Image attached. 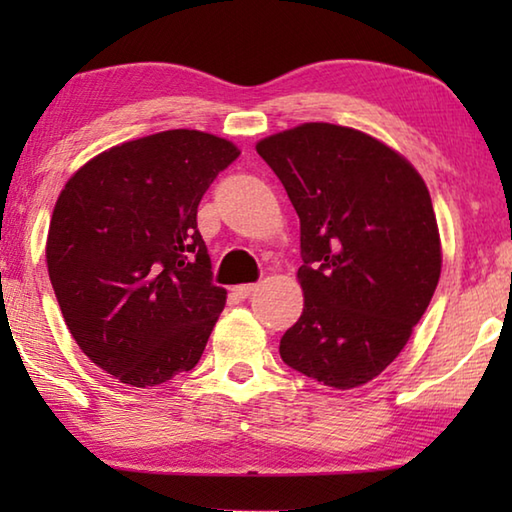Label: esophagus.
I'll return each instance as SVG.
<instances>
[{"label": "esophagus", "instance_id": "1", "mask_svg": "<svg viewBox=\"0 0 512 512\" xmlns=\"http://www.w3.org/2000/svg\"><path fill=\"white\" fill-rule=\"evenodd\" d=\"M255 289H257L255 284H239V287H235L232 291H235V296H239V298H248Z\"/></svg>", "mask_w": 512, "mask_h": 512}]
</instances>
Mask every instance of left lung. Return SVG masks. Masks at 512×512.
I'll return each instance as SVG.
<instances>
[{"label": "left lung", "instance_id": "obj_1", "mask_svg": "<svg viewBox=\"0 0 512 512\" xmlns=\"http://www.w3.org/2000/svg\"><path fill=\"white\" fill-rule=\"evenodd\" d=\"M300 219L305 309L280 357L325 386L375 379L438 287L440 237L420 173L354 128L311 121L257 142Z\"/></svg>", "mask_w": 512, "mask_h": 512}]
</instances>
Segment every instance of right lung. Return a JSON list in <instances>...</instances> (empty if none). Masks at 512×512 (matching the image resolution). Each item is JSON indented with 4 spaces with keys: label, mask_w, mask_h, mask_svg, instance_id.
Listing matches in <instances>:
<instances>
[{
    "label": "right lung",
    "mask_w": 512,
    "mask_h": 512,
    "mask_svg": "<svg viewBox=\"0 0 512 512\" xmlns=\"http://www.w3.org/2000/svg\"><path fill=\"white\" fill-rule=\"evenodd\" d=\"M239 149L164 131L99 153L51 214L47 268L79 348L121 384L149 388L192 370L225 307L196 214Z\"/></svg>",
    "instance_id": "right-lung-1"
}]
</instances>
